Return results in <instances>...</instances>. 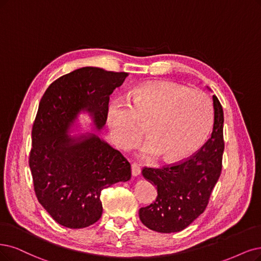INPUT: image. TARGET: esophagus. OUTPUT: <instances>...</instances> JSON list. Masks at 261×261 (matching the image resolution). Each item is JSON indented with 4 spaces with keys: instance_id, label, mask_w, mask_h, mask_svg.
Wrapping results in <instances>:
<instances>
[{
    "instance_id": "esophagus-1",
    "label": "esophagus",
    "mask_w": 261,
    "mask_h": 261,
    "mask_svg": "<svg viewBox=\"0 0 261 261\" xmlns=\"http://www.w3.org/2000/svg\"><path fill=\"white\" fill-rule=\"evenodd\" d=\"M131 172H132V175L133 176H139L140 173H141V168L138 165V163H132L131 166Z\"/></svg>"
}]
</instances>
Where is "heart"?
Wrapping results in <instances>:
<instances>
[{
	"mask_svg": "<svg viewBox=\"0 0 261 261\" xmlns=\"http://www.w3.org/2000/svg\"><path fill=\"white\" fill-rule=\"evenodd\" d=\"M106 120L119 148L136 146L145 130L148 142L143 148L144 157L160 155L166 161H178L203 145L213 125L214 112L203 91L156 82L133 89L129 105L111 103Z\"/></svg>",
	"mask_w": 261,
	"mask_h": 261,
	"instance_id": "1",
	"label": "heart"
}]
</instances>
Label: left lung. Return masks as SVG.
I'll use <instances>...</instances> for the list:
<instances>
[{
  "instance_id": "left-lung-1",
  "label": "left lung",
  "mask_w": 261,
  "mask_h": 261,
  "mask_svg": "<svg viewBox=\"0 0 261 261\" xmlns=\"http://www.w3.org/2000/svg\"><path fill=\"white\" fill-rule=\"evenodd\" d=\"M213 131L195 155L176 165L142 170L144 178L157 186L158 192L155 202L139 211L141 221L150 230L178 232L206 208L220 176L225 148L224 112L216 95H213Z\"/></svg>"
}]
</instances>
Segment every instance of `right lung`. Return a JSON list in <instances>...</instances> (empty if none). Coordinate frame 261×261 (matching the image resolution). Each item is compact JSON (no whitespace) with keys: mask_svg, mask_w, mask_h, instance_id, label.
I'll return each instance as SVG.
<instances>
[{"mask_svg":"<svg viewBox=\"0 0 261 261\" xmlns=\"http://www.w3.org/2000/svg\"><path fill=\"white\" fill-rule=\"evenodd\" d=\"M128 73L86 66L55 81L41 99L29 158L37 200L58 224L86 228L102 216L101 191L131 178L122 153L94 133L71 137L79 115L88 113L93 128L106 122L110 95Z\"/></svg>","mask_w":261,"mask_h":261,"instance_id":"obj_1","label":"right lung"}]
</instances>
